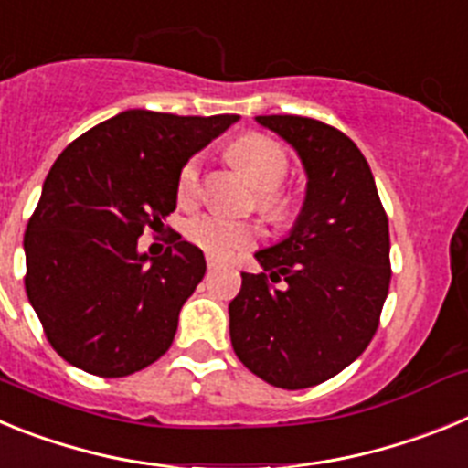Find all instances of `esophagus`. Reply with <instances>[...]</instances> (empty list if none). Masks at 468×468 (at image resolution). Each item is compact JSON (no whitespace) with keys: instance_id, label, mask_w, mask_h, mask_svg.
I'll use <instances>...</instances> for the list:
<instances>
[{"instance_id":"esophagus-1","label":"esophagus","mask_w":468,"mask_h":468,"mask_svg":"<svg viewBox=\"0 0 468 468\" xmlns=\"http://www.w3.org/2000/svg\"><path fill=\"white\" fill-rule=\"evenodd\" d=\"M206 264H208V270H215V267H220V260L218 258H213V255H208V258H206Z\"/></svg>"}]
</instances>
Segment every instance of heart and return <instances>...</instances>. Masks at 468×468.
<instances>
[{
    "label": "heart",
    "mask_w": 468,
    "mask_h": 468,
    "mask_svg": "<svg viewBox=\"0 0 468 468\" xmlns=\"http://www.w3.org/2000/svg\"><path fill=\"white\" fill-rule=\"evenodd\" d=\"M227 156L260 189L258 208L262 210L264 218H270L276 225L288 220L295 208V197L281 187L291 171V156L283 150V144L270 135L246 133L229 144ZM198 194H201V156H192L177 173V197L183 204H192ZM185 234L204 253L213 258H229L253 246L260 237V229L253 222L206 213L192 218L185 227Z\"/></svg>",
    "instance_id": "1"
}]
</instances>
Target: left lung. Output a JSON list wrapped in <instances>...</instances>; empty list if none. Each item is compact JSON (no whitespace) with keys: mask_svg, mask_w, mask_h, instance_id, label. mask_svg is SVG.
<instances>
[{"mask_svg":"<svg viewBox=\"0 0 468 468\" xmlns=\"http://www.w3.org/2000/svg\"><path fill=\"white\" fill-rule=\"evenodd\" d=\"M300 154L307 197L291 234L258 250L229 302L239 361L281 388L342 373L378 333L391 281L388 220L366 156L342 131L297 114L258 117Z\"/></svg>","mask_w":468,"mask_h":468,"instance_id":"1","label":"left lung"}]
</instances>
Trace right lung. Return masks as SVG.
I'll return each mask as SVG.
<instances>
[{"instance_id": "add662e5", "label": "right lung", "mask_w": 468, "mask_h": 468, "mask_svg": "<svg viewBox=\"0 0 468 468\" xmlns=\"http://www.w3.org/2000/svg\"><path fill=\"white\" fill-rule=\"evenodd\" d=\"M237 119L126 110L58 156L23 246L25 292L65 361L126 378L166 354L206 260L176 231L159 258L138 237L176 210L185 161Z\"/></svg>"}]
</instances>
